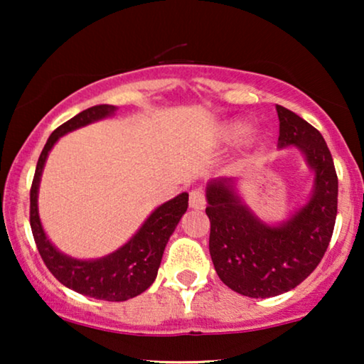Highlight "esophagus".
<instances>
[{"label":"esophagus","instance_id":"obj_1","mask_svg":"<svg viewBox=\"0 0 364 364\" xmlns=\"http://www.w3.org/2000/svg\"><path fill=\"white\" fill-rule=\"evenodd\" d=\"M188 205L193 210H203L205 208V196H203L200 188H193L191 192V196H188Z\"/></svg>","mask_w":364,"mask_h":364}]
</instances>
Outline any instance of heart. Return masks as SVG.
<instances>
[{"instance_id":"heart-1","label":"heart","mask_w":364,"mask_h":364,"mask_svg":"<svg viewBox=\"0 0 364 364\" xmlns=\"http://www.w3.org/2000/svg\"><path fill=\"white\" fill-rule=\"evenodd\" d=\"M247 124L242 121H230L223 126V136L227 139H237L240 137L242 134H245Z\"/></svg>"}]
</instances>
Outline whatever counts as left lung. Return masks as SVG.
<instances>
[{"label": "left lung", "mask_w": 364, "mask_h": 364, "mask_svg": "<svg viewBox=\"0 0 364 364\" xmlns=\"http://www.w3.org/2000/svg\"><path fill=\"white\" fill-rule=\"evenodd\" d=\"M277 112L278 149L296 147L313 172L308 200L285 220L268 223L243 200L238 178H212L205 187L213 267L228 288L250 298L300 285L325 255L338 210V177L325 139L295 112L282 106Z\"/></svg>", "instance_id": "8db88e82"}]
</instances>
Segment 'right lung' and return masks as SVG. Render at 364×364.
Returning <instances> with one entry per match:
<instances>
[{
    "mask_svg": "<svg viewBox=\"0 0 364 364\" xmlns=\"http://www.w3.org/2000/svg\"><path fill=\"white\" fill-rule=\"evenodd\" d=\"M116 111V106L99 104V106H92L79 112L77 116L59 126L49 136L46 146L38 159L31 193H29V200H31L29 222H31L33 237L39 255L46 263L49 272L64 287L71 288L81 295L106 301H126L129 298L141 295L152 285L157 277L159 267H161L168 238L188 207L187 192L178 193L177 197L164 202L146 218L141 228L122 247L101 258H91V260L74 258L63 253L49 240L38 210L39 183H41L44 164L48 161L49 152L54 144L59 141V137L92 122L112 117Z\"/></svg>",
    "mask_w": 364,
    "mask_h": 364,
    "instance_id": "right-lung-1",
    "label": "right lung"
}]
</instances>
